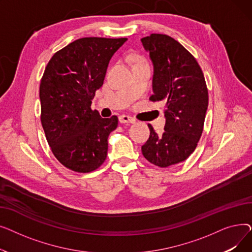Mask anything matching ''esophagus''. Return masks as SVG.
<instances>
[{"instance_id":"1","label":"esophagus","mask_w":252,"mask_h":252,"mask_svg":"<svg viewBox=\"0 0 252 252\" xmlns=\"http://www.w3.org/2000/svg\"><path fill=\"white\" fill-rule=\"evenodd\" d=\"M119 123H122V124H135L136 119L134 117L124 114V115L119 116Z\"/></svg>"}]
</instances>
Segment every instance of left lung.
<instances>
[{
  "mask_svg": "<svg viewBox=\"0 0 252 252\" xmlns=\"http://www.w3.org/2000/svg\"><path fill=\"white\" fill-rule=\"evenodd\" d=\"M153 63V102L165 103L163 134L148 125L150 136L142 153L154 165L167 167L186 160L203 131L208 92L203 72L191 53L175 38L152 33L141 38Z\"/></svg>",
  "mask_w": 252,
  "mask_h": 252,
  "instance_id": "obj_1",
  "label": "left lung"
}]
</instances>
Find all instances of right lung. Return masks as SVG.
Listing matches in <instances>:
<instances>
[{"mask_svg":"<svg viewBox=\"0 0 252 252\" xmlns=\"http://www.w3.org/2000/svg\"><path fill=\"white\" fill-rule=\"evenodd\" d=\"M126 37H83L56 52L39 85L41 122L58 161L76 173H90L105 161L108 137L118 118L91 109L114 53Z\"/></svg>","mask_w":252,"mask_h":252,"instance_id":"right-lung-1","label":"right lung"}]
</instances>
